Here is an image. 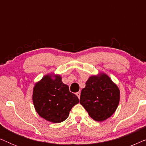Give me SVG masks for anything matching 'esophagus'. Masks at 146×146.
I'll return each instance as SVG.
<instances>
[{
  "label": "esophagus",
  "mask_w": 146,
  "mask_h": 146,
  "mask_svg": "<svg viewBox=\"0 0 146 146\" xmlns=\"http://www.w3.org/2000/svg\"><path fill=\"white\" fill-rule=\"evenodd\" d=\"M76 94L77 96L78 97V98H80V92H77Z\"/></svg>",
  "instance_id": "esophagus-1"
}]
</instances>
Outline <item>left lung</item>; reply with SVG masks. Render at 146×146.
<instances>
[{"label":"left lung","mask_w":146,"mask_h":146,"mask_svg":"<svg viewBox=\"0 0 146 146\" xmlns=\"http://www.w3.org/2000/svg\"><path fill=\"white\" fill-rule=\"evenodd\" d=\"M120 93L117 85L108 76L100 73L92 76L82 90L80 103L90 116L97 121H102L115 112L118 106Z\"/></svg>","instance_id":"obj_1"}]
</instances>
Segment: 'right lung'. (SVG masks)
<instances>
[{"label":"right lung","mask_w":146,"mask_h":146,"mask_svg":"<svg viewBox=\"0 0 146 146\" xmlns=\"http://www.w3.org/2000/svg\"><path fill=\"white\" fill-rule=\"evenodd\" d=\"M33 101L40 116L50 122L60 123L68 117L79 99L69 91L68 86L62 82L60 76L48 74L35 84Z\"/></svg>","instance_id":"1"}]
</instances>
